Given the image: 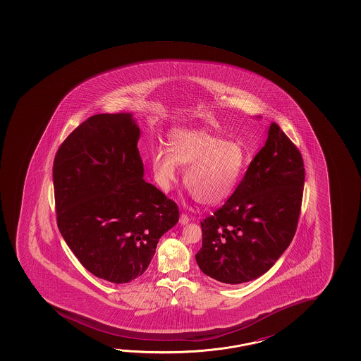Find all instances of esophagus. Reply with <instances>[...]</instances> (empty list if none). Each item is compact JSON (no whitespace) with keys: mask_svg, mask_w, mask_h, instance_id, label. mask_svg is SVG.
Listing matches in <instances>:
<instances>
[{"mask_svg":"<svg viewBox=\"0 0 361 361\" xmlns=\"http://www.w3.org/2000/svg\"><path fill=\"white\" fill-rule=\"evenodd\" d=\"M178 221H180V224L181 225L188 224V223L190 221L189 216H188L186 214H181V215H180V220H178Z\"/></svg>","mask_w":361,"mask_h":361,"instance_id":"1","label":"esophagus"}]
</instances>
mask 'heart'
I'll list each match as a JSON object with an SVG mask.
<instances>
[{
  "label": "heart",
  "instance_id": "1",
  "mask_svg": "<svg viewBox=\"0 0 361 361\" xmlns=\"http://www.w3.org/2000/svg\"><path fill=\"white\" fill-rule=\"evenodd\" d=\"M170 149L151 154L154 180L162 190L176 181L178 165L186 167L183 183L196 201L215 205L234 192L247 166V151L239 141H226L205 130H173Z\"/></svg>",
  "mask_w": 361,
  "mask_h": 361
}]
</instances>
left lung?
Returning <instances> with one entry per match:
<instances>
[{"mask_svg": "<svg viewBox=\"0 0 361 361\" xmlns=\"http://www.w3.org/2000/svg\"><path fill=\"white\" fill-rule=\"evenodd\" d=\"M303 185L301 152L273 122L233 195L201 221V271L228 284L264 274L295 237Z\"/></svg>", "mask_w": 361, "mask_h": 361, "instance_id": "obj_1", "label": "left lung"}]
</instances>
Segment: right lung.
<instances>
[{
  "mask_svg": "<svg viewBox=\"0 0 361 361\" xmlns=\"http://www.w3.org/2000/svg\"><path fill=\"white\" fill-rule=\"evenodd\" d=\"M138 138L130 113L95 114L54 159L60 233L87 271L112 283L142 276L180 215L175 201L145 181Z\"/></svg>",
  "mask_w": 361,
  "mask_h": 361,
  "instance_id": "right-lung-1",
  "label": "right lung"
}]
</instances>
